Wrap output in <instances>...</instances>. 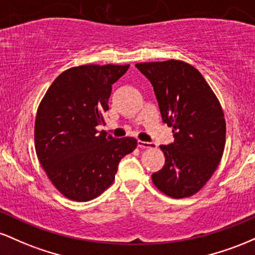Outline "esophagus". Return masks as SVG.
Here are the masks:
<instances>
[{
	"instance_id": "obj_1",
	"label": "esophagus",
	"mask_w": 255,
	"mask_h": 255,
	"mask_svg": "<svg viewBox=\"0 0 255 255\" xmlns=\"http://www.w3.org/2000/svg\"><path fill=\"white\" fill-rule=\"evenodd\" d=\"M137 146L142 148H154L157 145L152 141H142V140H137Z\"/></svg>"
}]
</instances>
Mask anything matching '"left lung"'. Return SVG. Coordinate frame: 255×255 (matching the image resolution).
<instances>
[{
	"label": "left lung",
	"mask_w": 255,
	"mask_h": 255,
	"mask_svg": "<svg viewBox=\"0 0 255 255\" xmlns=\"http://www.w3.org/2000/svg\"><path fill=\"white\" fill-rule=\"evenodd\" d=\"M153 86L174 142L160 145L165 164L152 181L169 197H191L210 180L223 156L225 120L217 97L198 69L182 61L136 63Z\"/></svg>",
	"instance_id": "1"
}]
</instances>
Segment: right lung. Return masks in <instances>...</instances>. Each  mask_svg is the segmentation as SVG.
Wrapping results in <instances>:
<instances>
[{
    "label": "right lung",
    "instance_id": "1",
    "mask_svg": "<svg viewBox=\"0 0 255 255\" xmlns=\"http://www.w3.org/2000/svg\"><path fill=\"white\" fill-rule=\"evenodd\" d=\"M129 64H87L55 79L40 102L34 124L38 159L64 197L97 198L111 186L120 160L136 147L134 137H114L97 127L109 110L113 84Z\"/></svg>",
    "mask_w": 255,
    "mask_h": 255
}]
</instances>
